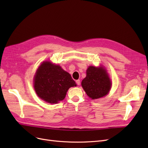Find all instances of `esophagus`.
Segmentation results:
<instances>
[{
  "label": "esophagus",
  "instance_id": "esophagus-1",
  "mask_svg": "<svg viewBox=\"0 0 148 148\" xmlns=\"http://www.w3.org/2000/svg\"><path fill=\"white\" fill-rule=\"evenodd\" d=\"M76 83H77V85H79L80 84V80L79 79H77V81H76Z\"/></svg>",
  "mask_w": 148,
  "mask_h": 148
}]
</instances>
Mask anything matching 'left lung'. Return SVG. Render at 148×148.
<instances>
[{"label": "left lung", "mask_w": 148, "mask_h": 148, "mask_svg": "<svg viewBox=\"0 0 148 148\" xmlns=\"http://www.w3.org/2000/svg\"><path fill=\"white\" fill-rule=\"evenodd\" d=\"M82 86L89 97L97 99L109 93L112 83L104 66H89L86 70V77L82 80Z\"/></svg>", "instance_id": "left-lung-1"}]
</instances>
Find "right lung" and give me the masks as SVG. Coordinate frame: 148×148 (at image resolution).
Masks as SVG:
<instances>
[{"label":"right lung","instance_id":"obj_1","mask_svg":"<svg viewBox=\"0 0 148 148\" xmlns=\"http://www.w3.org/2000/svg\"><path fill=\"white\" fill-rule=\"evenodd\" d=\"M34 78L36 93L49 104L62 101L69 89L77 86L68 72L49 61L43 62L39 65Z\"/></svg>","mask_w":148,"mask_h":148}]
</instances>
